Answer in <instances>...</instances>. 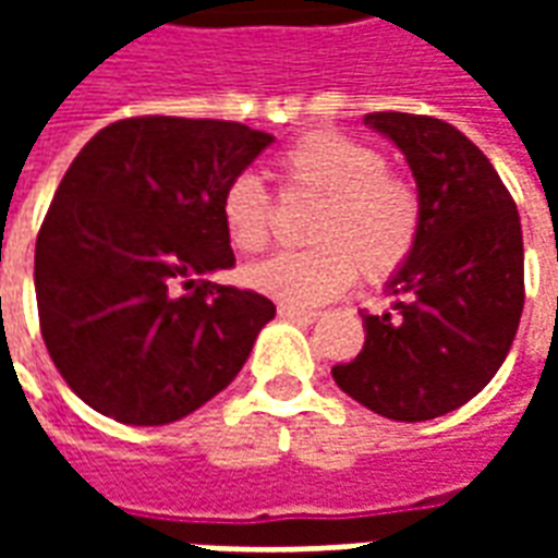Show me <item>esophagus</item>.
Segmentation results:
<instances>
[{"label": "esophagus", "mask_w": 558, "mask_h": 558, "mask_svg": "<svg viewBox=\"0 0 558 558\" xmlns=\"http://www.w3.org/2000/svg\"><path fill=\"white\" fill-rule=\"evenodd\" d=\"M278 316L280 319H290V323H302V326L316 323V314H311V311H299V307H290V304H280Z\"/></svg>", "instance_id": "34e87169"}]
</instances>
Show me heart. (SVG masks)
<instances>
[{"instance_id": "b5f03b06", "label": "heart", "mask_w": 558, "mask_h": 558, "mask_svg": "<svg viewBox=\"0 0 558 558\" xmlns=\"http://www.w3.org/2000/svg\"><path fill=\"white\" fill-rule=\"evenodd\" d=\"M290 187L319 196L307 239L244 271L247 287L290 307H316L355 280L388 278L418 239L421 206L410 182L386 170L383 151L335 131H316L280 155ZM220 220L235 251L256 254L271 230V203L256 172H239L220 194Z\"/></svg>"}]
</instances>
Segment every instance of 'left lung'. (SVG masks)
<instances>
[{
  "instance_id": "1",
  "label": "left lung",
  "mask_w": 558,
  "mask_h": 558,
  "mask_svg": "<svg viewBox=\"0 0 558 558\" xmlns=\"http://www.w3.org/2000/svg\"><path fill=\"white\" fill-rule=\"evenodd\" d=\"M403 151L418 191V239L386 292L395 314H364V347L331 376L395 421H430L490 383L523 314V232L487 155L442 119L371 113Z\"/></svg>"
}]
</instances>
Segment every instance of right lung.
<instances>
[{
    "label": "right lung",
    "mask_w": 558,
    "mask_h": 558,
    "mask_svg": "<svg viewBox=\"0 0 558 558\" xmlns=\"http://www.w3.org/2000/svg\"><path fill=\"white\" fill-rule=\"evenodd\" d=\"M271 143L239 122L140 116L71 160L35 295L50 359L95 412L160 427L239 376L275 304L208 278L235 263L220 194Z\"/></svg>",
    "instance_id": "add662e5"
}]
</instances>
